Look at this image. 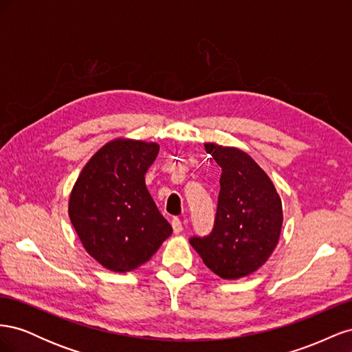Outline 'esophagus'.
<instances>
[{"label": "esophagus", "instance_id": "1", "mask_svg": "<svg viewBox=\"0 0 352 352\" xmlns=\"http://www.w3.org/2000/svg\"><path fill=\"white\" fill-rule=\"evenodd\" d=\"M172 228H173V232L175 233H180L184 230V223L180 221L179 219H173L172 220Z\"/></svg>", "mask_w": 352, "mask_h": 352}]
</instances>
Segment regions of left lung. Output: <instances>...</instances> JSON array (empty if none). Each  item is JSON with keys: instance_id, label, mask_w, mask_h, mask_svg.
<instances>
[{"instance_id": "8db88e82", "label": "left lung", "mask_w": 352, "mask_h": 352, "mask_svg": "<svg viewBox=\"0 0 352 352\" xmlns=\"http://www.w3.org/2000/svg\"><path fill=\"white\" fill-rule=\"evenodd\" d=\"M221 167L216 221L208 236L190 238L207 267L226 280L257 272L279 242L282 199L267 173L235 146L204 144Z\"/></svg>"}]
</instances>
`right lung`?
Here are the masks:
<instances>
[{
    "mask_svg": "<svg viewBox=\"0 0 352 352\" xmlns=\"http://www.w3.org/2000/svg\"><path fill=\"white\" fill-rule=\"evenodd\" d=\"M160 145L117 138L85 164L69 198V217L83 248L102 267L132 272L172 235L145 185Z\"/></svg>",
    "mask_w": 352,
    "mask_h": 352,
    "instance_id": "obj_1",
    "label": "right lung"
}]
</instances>
